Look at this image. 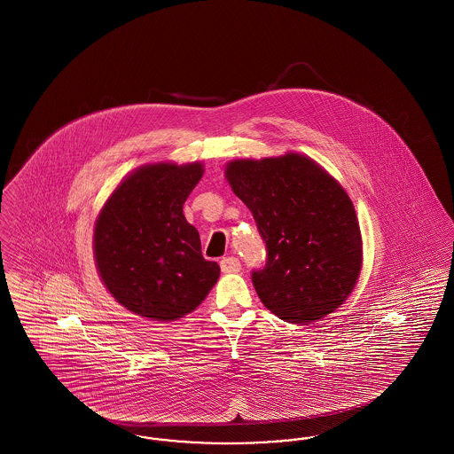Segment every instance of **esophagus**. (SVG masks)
Segmentation results:
<instances>
[{
	"label": "esophagus",
	"instance_id": "obj_1",
	"mask_svg": "<svg viewBox=\"0 0 454 454\" xmlns=\"http://www.w3.org/2000/svg\"><path fill=\"white\" fill-rule=\"evenodd\" d=\"M221 270L224 274H237L241 270V263H239L237 257H224L221 260Z\"/></svg>",
	"mask_w": 454,
	"mask_h": 454
}]
</instances>
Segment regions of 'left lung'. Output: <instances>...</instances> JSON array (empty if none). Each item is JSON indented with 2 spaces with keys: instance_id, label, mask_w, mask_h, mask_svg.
<instances>
[{
  "instance_id": "obj_1",
  "label": "left lung",
  "mask_w": 454,
  "mask_h": 454,
  "mask_svg": "<svg viewBox=\"0 0 454 454\" xmlns=\"http://www.w3.org/2000/svg\"><path fill=\"white\" fill-rule=\"evenodd\" d=\"M224 176L267 245L265 267L252 274L263 306L306 325L344 304L363 269L361 228L346 189L296 152L231 160Z\"/></svg>"
}]
</instances>
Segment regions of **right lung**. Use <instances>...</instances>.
I'll return each instance as SVG.
<instances>
[{"instance_id": "right-lung-1", "label": "right lung", "mask_w": 454, "mask_h": 454, "mask_svg": "<svg viewBox=\"0 0 454 454\" xmlns=\"http://www.w3.org/2000/svg\"><path fill=\"white\" fill-rule=\"evenodd\" d=\"M204 175L200 161H156L126 175L93 230V257L112 298L137 317L168 324L192 313L219 278L200 252L184 202Z\"/></svg>"}]
</instances>
